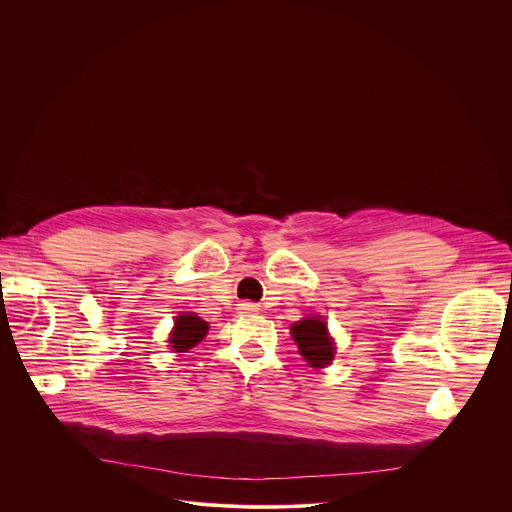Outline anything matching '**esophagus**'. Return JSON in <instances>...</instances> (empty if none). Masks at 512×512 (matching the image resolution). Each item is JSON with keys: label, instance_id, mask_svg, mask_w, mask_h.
Here are the masks:
<instances>
[{"label": "esophagus", "instance_id": "obj_1", "mask_svg": "<svg viewBox=\"0 0 512 512\" xmlns=\"http://www.w3.org/2000/svg\"><path fill=\"white\" fill-rule=\"evenodd\" d=\"M241 310H243V314H253V312H257L259 308H257L255 304H251V302H245V304H241Z\"/></svg>", "mask_w": 512, "mask_h": 512}]
</instances>
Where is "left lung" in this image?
Returning <instances> with one entry per match:
<instances>
[{
	"instance_id": "left-lung-1",
	"label": "left lung",
	"mask_w": 512,
	"mask_h": 512,
	"mask_svg": "<svg viewBox=\"0 0 512 512\" xmlns=\"http://www.w3.org/2000/svg\"><path fill=\"white\" fill-rule=\"evenodd\" d=\"M291 336H294L300 354L310 362V367H324L334 358V346L328 336V328L320 318L300 320L291 326Z\"/></svg>"
}]
</instances>
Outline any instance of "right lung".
I'll use <instances>...</instances> for the list:
<instances>
[{"instance_id":"1","label":"right lung","mask_w":512,"mask_h":512,"mask_svg":"<svg viewBox=\"0 0 512 512\" xmlns=\"http://www.w3.org/2000/svg\"><path fill=\"white\" fill-rule=\"evenodd\" d=\"M206 330H208V324L200 320L196 314L178 316L174 324V332L170 336V344L176 352H186L206 336Z\"/></svg>"}]
</instances>
